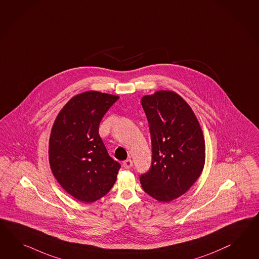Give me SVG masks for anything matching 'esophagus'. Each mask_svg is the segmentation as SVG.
<instances>
[{
  "label": "esophagus",
  "instance_id": "34e87169",
  "mask_svg": "<svg viewBox=\"0 0 259 259\" xmlns=\"http://www.w3.org/2000/svg\"><path fill=\"white\" fill-rule=\"evenodd\" d=\"M122 165H123V167L124 168H126V169H129L131 166L133 165V162L132 160L129 158V159H127V160H125L124 162H123V164H122Z\"/></svg>",
  "mask_w": 259,
  "mask_h": 259
}]
</instances>
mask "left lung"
<instances>
[{"label":"left lung","instance_id":"1","mask_svg":"<svg viewBox=\"0 0 259 259\" xmlns=\"http://www.w3.org/2000/svg\"><path fill=\"white\" fill-rule=\"evenodd\" d=\"M152 139L150 170L140 176L142 188L160 202L183 196L201 175L205 140L196 115L173 91H157L141 99Z\"/></svg>","mask_w":259,"mask_h":259}]
</instances>
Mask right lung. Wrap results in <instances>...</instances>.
Listing matches in <instances>:
<instances>
[{"label": "right lung", "instance_id": "right-lung-1", "mask_svg": "<svg viewBox=\"0 0 259 259\" xmlns=\"http://www.w3.org/2000/svg\"><path fill=\"white\" fill-rule=\"evenodd\" d=\"M119 96L88 91L72 97L51 129L49 159L60 185L79 201L92 203L107 195L120 164L99 136V124Z\"/></svg>", "mask_w": 259, "mask_h": 259}]
</instances>
